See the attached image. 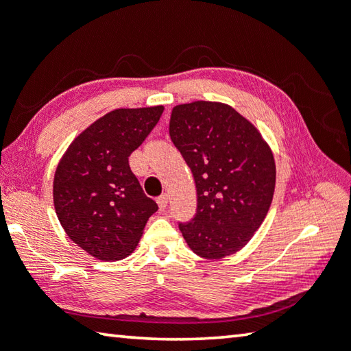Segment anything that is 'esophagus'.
Returning <instances> with one entry per match:
<instances>
[{
  "instance_id": "obj_1",
  "label": "esophagus",
  "mask_w": 351,
  "mask_h": 351,
  "mask_svg": "<svg viewBox=\"0 0 351 351\" xmlns=\"http://www.w3.org/2000/svg\"><path fill=\"white\" fill-rule=\"evenodd\" d=\"M167 204H169V195H167V193H162V195L158 198V206L160 209H165Z\"/></svg>"
}]
</instances>
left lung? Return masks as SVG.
<instances>
[{"label":"left lung","mask_w":351,"mask_h":351,"mask_svg":"<svg viewBox=\"0 0 351 351\" xmlns=\"http://www.w3.org/2000/svg\"><path fill=\"white\" fill-rule=\"evenodd\" d=\"M169 131L197 187V214L180 223L182 237L204 259L234 254L263 225L274 199L269 143L252 121L217 101L175 106Z\"/></svg>","instance_id":"1"}]
</instances>
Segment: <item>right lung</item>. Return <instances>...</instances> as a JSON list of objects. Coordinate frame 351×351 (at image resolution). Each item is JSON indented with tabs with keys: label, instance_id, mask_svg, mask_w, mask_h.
<instances>
[{
	"label": "right lung",
	"instance_id": "obj_1",
	"mask_svg": "<svg viewBox=\"0 0 351 351\" xmlns=\"http://www.w3.org/2000/svg\"><path fill=\"white\" fill-rule=\"evenodd\" d=\"M164 106L115 109L86 128L60 158L53 181L56 215L71 241L101 261L134 252L158 204L130 169Z\"/></svg>",
	"mask_w": 351,
	"mask_h": 351
}]
</instances>
